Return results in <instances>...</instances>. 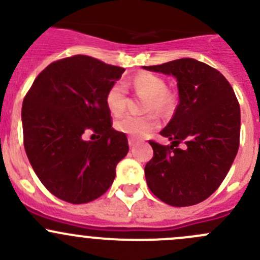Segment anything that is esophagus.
<instances>
[{
    "mask_svg": "<svg viewBox=\"0 0 260 260\" xmlns=\"http://www.w3.org/2000/svg\"><path fill=\"white\" fill-rule=\"evenodd\" d=\"M136 143H137V142H136V140H135V138H132V137H129V138H128V145H129L131 148H133V147L136 146Z\"/></svg>",
    "mask_w": 260,
    "mask_h": 260,
    "instance_id": "obj_1",
    "label": "esophagus"
}]
</instances>
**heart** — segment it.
I'll use <instances>...</instances> for the list:
<instances>
[{"label": "heart", "mask_w": 260, "mask_h": 260, "mask_svg": "<svg viewBox=\"0 0 260 260\" xmlns=\"http://www.w3.org/2000/svg\"><path fill=\"white\" fill-rule=\"evenodd\" d=\"M133 90L138 96H147L145 101V111H156L158 113L171 108V96L167 93L166 81L161 77L152 73H138L131 81ZM106 104L112 114L124 113L128 104L127 84L117 81L108 89L106 95ZM157 118L153 114L132 115L128 114L115 123V128L119 132L125 133L133 138H143L157 128Z\"/></svg>", "instance_id": "heart-1"}]
</instances>
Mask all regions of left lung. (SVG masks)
<instances>
[{
  "mask_svg": "<svg viewBox=\"0 0 260 260\" xmlns=\"http://www.w3.org/2000/svg\"><path fill=\"white\" fill-rule=\"evenodd\" d=\"M174 75L179 106L159 135L172 141H149L153 157L145 167L149 190L171 206H191L217 190L232 167L240 141V107L224 75L205 62L185 57L143 67ZM180 142L183 150L175 149Z\"/></svg>",
  "mask_w": 260,
  "mask_h": 260,
  "instance_id": "obj_1",
  "label": "left lung"
}]
</instances>
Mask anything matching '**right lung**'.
<instances>
[{
	"mask_svg": "<svg viewBox=\"0 0 260 260\" xmlns=\"http://www.w3.org/2000/svg\"><path fill=\"white\" fill-rule=\"evenodd\" d=\"M124 69L88 55L48 65L22 103L23 146L34 171L56 198L85 204L113 183L128 153L127 136L112 128L108 89ZM92 133L90 141L83 138Z\"/></svg>",
	"mask_w": 260,
	"mask_h": 260,
	"instance_id": "1",
	"label": "right lung"
}]
</instances>
